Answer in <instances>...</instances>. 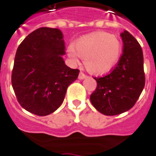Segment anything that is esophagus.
I'll use <instances>...</instances> for the list:
<instances>
[{
    "label": "esophagus",
    "instance_id": "34e87169",
    "mask_svg": "<svg viewBox=\"0 0 156 156\" xmlns=\"http://www.w3.org/2000/svg\"><path fill=\"white\" fill-rule=\"evenodd\" d=\"M86 77H87V76H86L85 74H84L83 72H80L79 76H78L79 80H84V79H85Z\"/></svg>",
    "mask_w": 156,
    "mask_h": 156
}]
</instances>
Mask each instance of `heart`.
Returning a JSON list of instances; mask_svg holds the SVG:
<instances>
[{"instance_id": "1", "label": "heart", "mask_w": 156, "mask_h": 156, "mask_svg": "<svg viewBox=\"0 0 156 156\" xmlns=\"http://www.w3.org/2000/svg\"><path fill=\"white\" fill-rule=\"evenodd\" d=\"M67 54L75 62H79V57L85 60V66L91 73L104 75L118 64L122 54V43L108 33H94L80 38L74 46H69Z\"/></svg>"}]
</instances>
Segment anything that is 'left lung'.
Returning a JSON list of instances; mask_svg holds the SVG:
<instances>
[{
	"label": "left lung",
	"instance_id": "obj_1",
	"mask_svg": "<svg viewBox=\"0 0 156 156\" xmlns=\"http://www.w3.org/2000/svg\"><path fill=\"white\" fill-rule=\"evenodd\" d=\"M120 36L123 53L108 75L94 78L97 87L90 95L94 107L108 116L118 115L131 109L145 86L142 49L127 30Z\"/></svg>",
	"mask_w": 156,
	"mask_h": 156
}]
</instances>
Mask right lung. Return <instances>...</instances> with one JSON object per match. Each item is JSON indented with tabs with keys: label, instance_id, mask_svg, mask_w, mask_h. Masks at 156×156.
Listing matches in <instances>:
<instances>
[{
	"label": "right lung",
	"instance_id": "1",
	"mask_svg": "<svg viewBox=\"0 0 156 156\" xmlns=\"http://www.w3.org/2000/svg\"><path fill=\"white\" fill-rule=\"evenodd\" d=\"M65 42L60 29L43 27L29 34L16 51L11 83L20 105L46 116L60 107L79 70L65 64Z\"/></svg>",
	"mask_w": 156,
	"mask_h": 156
}]
</instances>
